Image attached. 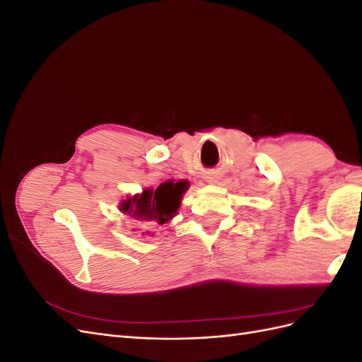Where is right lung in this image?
<instances>
[{"instance_id": "right-lung-1", "label": "right lung", "mask_w": 362, "mask_h": 362, "mask_svg": "<svg viewBox=\"0 0 362 362\" xmlns=\"http://www.w3.org/2000/svg\"><path fill=\"white\" fill-rule=\"evenodd\" d=\"M187 181L163 182L156 190H145L133 199L122 202L120 210L137 221H152L158 225L169 222L178 211L181 196L187 189Z\"/></svg>"}]
</instances>
